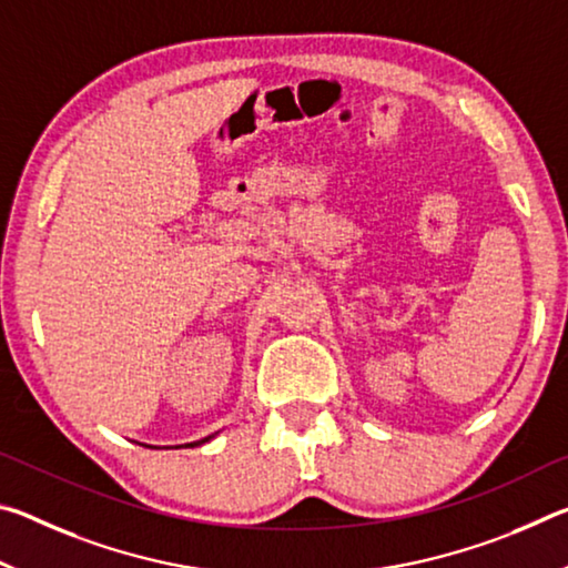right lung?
I'll return each instance as SVG.
<instances>
[{
  "label": "right lung",
  "mask_w": 568,
  "mask_h": 568,
  "mask_svg": "<svg viewBox=\"0 0 568 568\" xmlns=\"http://www.w3.org/2000/svg\"><path fill=\"white\" fill-rule=\"evenodd\" d=\"M217 434H213V436H205V438H200V440H192V444H185V446H190V448H195V446H203V444H207V440H213Z\"/></svg>",
  "instance_id": "1"
}]
</instances>
